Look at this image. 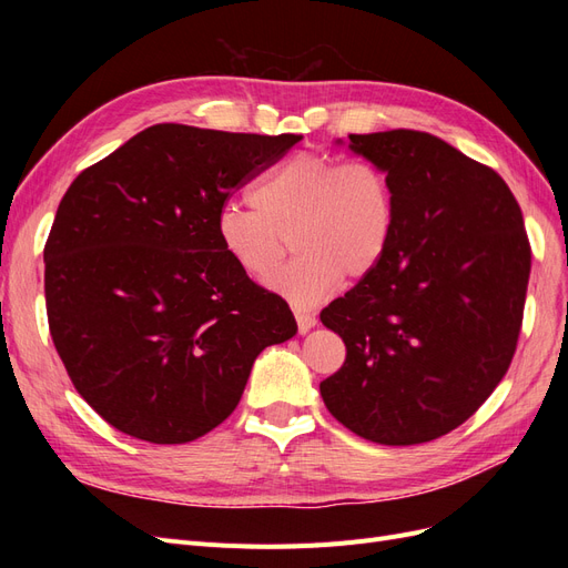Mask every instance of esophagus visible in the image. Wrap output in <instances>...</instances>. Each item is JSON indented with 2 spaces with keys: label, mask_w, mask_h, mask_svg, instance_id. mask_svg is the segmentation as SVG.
<instances>
[{
  "label": "esophagus",
  "mask_w": 568,
  "mask_h": 568,
  "mask_svg": "<svg viewBox=\"0 0 568 568\" xmlns=\"http://www.w3.org/2000/svg\"><path fill=\"white\" fill-rule=\"evenodd\" d=\"M294 315H296L298 332H301V334H307V332H311L313 326L317 324V317H315V315H311V313H305V311H296Z\"/></svg>",
  "instance_id": "1"
}]
</instances>
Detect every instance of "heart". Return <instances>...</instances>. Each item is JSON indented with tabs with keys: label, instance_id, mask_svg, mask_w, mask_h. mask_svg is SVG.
Masks as SVG:
<instances>
[{
	"label": "heart",
	"instance_id": "1",
	"mask_svg": "<svg viewBox=\"0 0 568 568\" xmlns=\"http://www.w3.org/2000/svg\"><path fill=\"white\" fill-rule=\"evenodd\" d=\"M395 232V194L388 175L367 161L298 153L253 189V203L227 201L215 236L230 261L253 280L278 264L285 236L300 257L265 286L291 305L329 298L343 277H367L379 267Z\"/></svg>",
	"mask_w": 568,
	"mask_h": 568
}]
</instances>
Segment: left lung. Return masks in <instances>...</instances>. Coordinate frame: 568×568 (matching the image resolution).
<instances>
[{
	"label": "left lung",
	"mask_w": 568,
	"mask_h": 568,
	"mask_svg": "<svg viewBox=\"0 0 568 568\" xmlns=\"http://www.w3.org/2000/svg\"><path fill=\"white\" fill-rule=\"evenodd\" d=\"M348 140L388 175L395 232L379 267L320 315L346 343L320 393L353 434L417 445L467 422L507 374L530 244L505 180L448 142L417 130Z\"/></svg>",
	"instance_id": "8db88e82"
}]
</instances>
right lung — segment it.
I'll return each instance as SVG.
<instances>
[{"mask_svg": "<svg viewBox=\"0 0 568 568\" xmlns=\"http://www.w3.org/2000/svg\"><path fill=\"white\" fill-rule=\"evenodd\" d=\"M298 134L161 123L68 186L44 246L49 332L73 386L132 438L175 445L225 422L255 357L298 332L222 253L217 211Z\"/></svg>", "mask_w": 568, "mask_h": 568, "instance_id": "obj_1", "label": "right lung"}]
</instances>
